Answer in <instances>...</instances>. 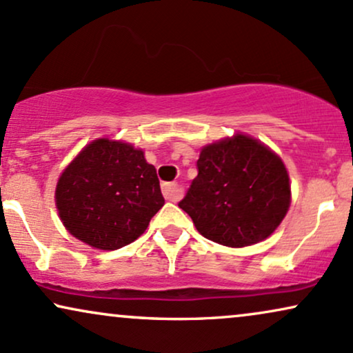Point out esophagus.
<instances>
[{
	"label": "esophagus",
	"instance_id": "esophagus-1",
	"mask_svg": "<svg viewBox=\"0 0 353 353\" xmlns=\"http://www.w3.org/2000/svg\"><path fill=\"white\" fill-rule=\"evenodd\" d=\"M162 193L167 201H178L180 199V188L176 183H165L162 186Z\"/></svg>",
	"mask_w": 353,
	"mask_h": 353
}]
</instances>
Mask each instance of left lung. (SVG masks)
Masks as SVG:
<instances>
[{"instance_id":"1","label":"left lung","mask_w":353,"mask_h":353,"mask_svg":"<svg viewBox=\"0 0 353 353\" xmlns=\"http://www.w3.org/2000/svg\"><path fill=\"white\" fill-rule=\"evenodd\" d=\"M198 176L178 203L198 232L228 247H247L273 234L291 203L290 176L275 152L254 137L203 147Z\"/></svg>"}]
</instances>
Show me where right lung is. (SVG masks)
<instances>
[{
	"mask_svg": "<svg viewBox=\"0 0 353 353\" xmlns=\"http://www.w3.org/2000/svg\"><path fill=\"white\" fill-rule=\"evenodd\" d=\"M65 228L94 249L116 250L142 236L165 204L154 165L130 143L97 139L57 181Z\"/></svg>",
	"mask_w": 353,
	"mask_h": 353,
	"instance_id": "right-lung-1",
	"label": "right lung"
}]
</instances>
